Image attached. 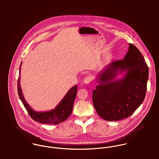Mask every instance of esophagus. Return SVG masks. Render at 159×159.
I'll list each match as a JSON object with an SVG mask.
<instances>
[{"label":"esophagus","instance_id":"34e87169","mask_svg":"<svg viewBox=\"0 0 159 159\" xmlns=\"http://www.w3.org/2000/svg\"><path fill=\"white\" fill-rule=\"evenodd\" d=\"M84 83H86V84H88L89 83H91V81H92V78L90 76H87L84 79Z\"/></svg>","mask_w":159,"mask_h":159}]
</instances>
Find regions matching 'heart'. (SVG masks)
I'll return each mask as SVG.
<instances>
[{
	"instance_id": "obj_1",
	"label": "heart",
	"mask_w": 159,
	"mask_h": 159,
	"mask_svg": "<svg viewBox=\"0 0 159 159\" xmlns=\"http://www.w3.org/2000/svg\"><path fill=\"white\" fill-rule=\"evenodd\" d=\"M72 73H73V71H70V75H71V74H72Z\"/></svg>"
}]
</instances>
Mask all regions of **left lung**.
Here are the masks:
<instances>
[{
	"mask_svg": "<svg viewBox=\"0 0 159 159\" xmlns=\"http://www.w3.org/2000/svg\"><path fill=\"white\" fill-rule=\"evenodd\" d=\"M124 71L125 77L113 79ZM149 68L141 53L129 43L124 59L111 62L101 72L99 84L93 91L92 101L100 117L108 121L127 118L135 112L144 100Z\"/></svg>",
	"mask_w": 159,
	"mask_h": 159,
	"instance_id": "obj_1",
	"label": "left lung"
}]
</instances>
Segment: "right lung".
<instances>
[{"instance_id":"obj_1","label":"right lung","mask_w":159,"mask_h":159,"mask_svg":"<svg viewBox=\"0 0 159 159\" xmlns=\"http://www.w3.org/2000/svg\"><path fill=\"white\" fill-rule=\"evenodd\" d=\"M20 68V75L21 71V67ZM20 76L18 80V92L22 103L27 110L30 117L37 122L46 124H58L66 120L71 114L75 98L77 93V86L72 87L66 93L63 99L58 104V105L52 110L46 112H37L34 111L27 103L24 97L21 88L20 86Z\"/></svg>"}]
</instances>
